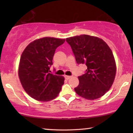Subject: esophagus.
Instances as JSON below:
<instances>
[{"label": "esophagus", "instance_id": "esophagus-1", "mask_svg": "<svg viewBox=\"0 0 133 133\" xmlns=\"http://www.w3.org/2000/svg\"><path fill=\"white\" fill-rule=\"evenodd\" d=\"M64 77L66 80H69L71 77V76H64Z\"/></svg>", "mask_w": 133, "mask_h": 133}]
</instances>
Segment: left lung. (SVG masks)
Wrapping results in <instances>:
<instances>
[{"instance_id":"left-lung-1","label":"left lung","mask_w":133,"mask_h":133,"mask_svg":"<svg viewBox=\"0 0 133 133\" xmlns=\"http://www.w3.org/2000/svg\"><path fill=\"white\" fill-rule=\"evenodd\" d=\"M77 64H84L87 69L78 76L79 84L76 93L88 100L103 96L114 82L116 66L113 54L104 40L82 35L67 38Z\"/></svg>"}]
</instances>
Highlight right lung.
Listing matches in <instances>:
<instances>
[{"label":"right lung","mask_w":133,"mask_h":133,"mask_svg":"<svg viewBox=\"0 0 133 133\" xmlns=\"http://www.w3.org/2000/svg\"><path fill=\"white\" fill-rule=\"evenodd\" d=\"M64 42L65 39L43 37L30 43L22 53L19 79L24 90L35 100L50 101L61 91L64 77L51 74L49 70L56 49Z\"/></svg>","instance_id":"right-lung-1"}]
</instances>
